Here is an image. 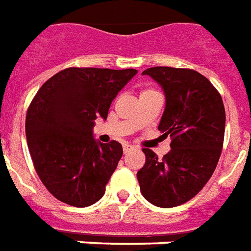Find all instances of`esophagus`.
Masks as SVG:
<instances>
[{"instance_id":"1","label":"esophagus","mask_w":251,"mask_h":251,"mask_svg":"<svg viewBox=\"0 0 251 251\" xmlns=\"http://www.w3.org/2000/svg\"><path fill=\"white\" fill-rule=\"evenodd\" d=\"M122 149H124V153H127L129 151H131L133 146H130V145H127V143H125V145L122 146Z\"/></svg>"}]
</instances>
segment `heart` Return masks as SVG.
Instances as JSON below:
<instances>
[{"label": "heart", "instance_id": "heart-1", "mask_svg": "<svg viewBox=\"0 0 251 251\" xmlns=\"http://www.w3.org/2000/svg\"><path fill=\"white\" fill-rule=\"evenodd\" d=\"M150 92H156V91L152 90V88H146V90L142 91V94H141V95H143V94H150Z\"/></svg>", "mask_w": 251, "mask_h": 251}]
</instances>
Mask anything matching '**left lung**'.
<instances>
[{
	"label": "left lung",
	"mask_w": 251,
	"mask_h": 251,
	"mask_svg": "<svg viewBox=\"0 0 251 251\" xmlns=\"http://www.w3.org/2000/svg\"><path fill=\"white\" fill-rule=\"evenodd\" d=\"M143 74L164 90L159 130L172 142L161 160L152 150L143 149L146 163L137 178L150 203L171 208L194 198L211 178L222 155L226 109L219 91L193 69L155 66Z\"/></svg>",
	"instance_id": "obj_1"
}]
</instances>
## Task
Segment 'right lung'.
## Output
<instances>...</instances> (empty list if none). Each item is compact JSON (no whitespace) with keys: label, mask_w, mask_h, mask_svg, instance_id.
Instances as JSON below:
<instances>
[{"label":"right lung","mask_w":251,"mask_h":251,"mask_svg":"<svg viewBox=\"0 0 251 251\" xmlns=\"http://www.w3.org/2000/svg\"><path fill=\"white\" fill-rule=\"evenodd\" d=\"M135 69L68 68L49 78L29 104L25 137L39 178L50 194L74 207L94 204L122 156L116 141L100 143L92 129Z\"/></svg>","instance_id":"add662e5"}]
</instances>
